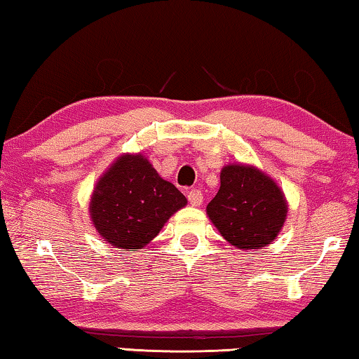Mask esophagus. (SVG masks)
<instances>
[{
	"instance_id": "obj_1",
	"label": "esophagus",
	"mask_w": 359,
	"mask_h": 359,
	"mask_svg": "<svg viewBox=\"0 0 359 359\" xmlns=\"http://www.w3.org/2000/svg\"><path fill=\"white\" fill-rule=\"evenodd\" d=\"M187 198H189L191 206H200L203 203V194H201L200 189H191L189 195H187Z\"/></svg>"
}]
</instances>
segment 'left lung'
Wrapping results in <instances>:
<instances>
[{"mask_svg": "<svg viewBox=\"0 0 359 359\" xmlns=\"http://www.w3.org/2000/svg\"><path fill=\"white\" fill-rule=\"evenodd\" d=\"M287 205L273 179L254 165L229 164L221 170L218 194L206 215L221 236L237 249H262L285 224Z\"/></svg>", "mask_w": 359, "mask_h": 359, "instance_id": "1", "label": "left lung"}]
</instances>
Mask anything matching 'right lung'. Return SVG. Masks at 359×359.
<instances>
[{"label":"right lung","mask_w":359,"mask_h":359,"mask_svg":"<svg viewBox=\"0 0 359 359\" xmlns=\"http://www.w3.org/2000/svg\"><path fill=\"white\" fill-rule=\"evenodd\" d=\"M187 198L164 180L144 156L123 154L93 191L90 219L107 244L136 250L154 239Z\"/></svg>","instance_id":"1"}]
</instances>
